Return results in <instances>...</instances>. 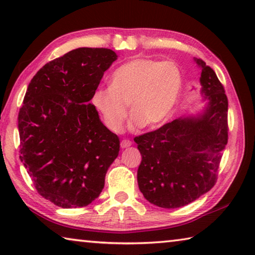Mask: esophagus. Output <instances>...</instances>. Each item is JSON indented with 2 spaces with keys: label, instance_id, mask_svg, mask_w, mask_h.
I'll list each match as a JSON object with an SVG mask.
<instances>
[{
  "label": "esophagus",
  "instance_id": "esophagus-1",
  "mask_svg": "<svg viewBox=\"0 0 255 255\" xmlns=\"http://www.w3.org/2000/svg\"><path fill=\"white\" fill-rule=\"evenodd\" d=\"M120 146H122V148H127L129 146H131V141L128 139H124L122 143H120Z\"/></svg>",
  "mask_w": 255,
  "mask_h": 255
}]
</instances>
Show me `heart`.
<instances>
[{"mask_svg": "<svg viewBox=\"0 0 255 255\" xmlns=\"http://www.w3.org/2000/svg\"><path fill=\"white\" fill-rule=\"evenodd\" d=\"M183 77L172 60L136 57L112 73L109 89H98L92 105L109 130L120 131L129 110L130 128H157L171 117L179 101Z\"/></svg>", "mask_w": 255, "mask_h": 255, "instance_id": "b5f03b06", "label": "heart"}]
</instances>
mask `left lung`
<instances>
[{"label": "left lung", "instance_id": "8db88e82", "mask_svg": "<svg viewBox=\"0 0 255 255\" xmlns=\"http://www.w3.org/2000/svg\"><path fill=\"white\" fill-rule=\"evenodd\" d=\"M200 68L201 109L135 137L141 155L137 182L145 199L161 208H180L214 187L227 144L228 101L213 68Z\"/></svg>", "mask_w": 255, "mask_h": 255}]
</instances>
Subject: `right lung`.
<instances>
[{"mask_svg":"<svg viewBox=\"0 0 255 255\" xmlns=\"http://www.w3.org/2000/svg\"><path fill=\"white\" fill-rule=\"evenodd\" d=\"M118 58L108 48H77L37 72L19 111L20 159L39 195L62 208L91 204L105 187L120 141L91 102Z\"/></svg>","mask_w":255,"mask_h":255,"instance_id":"add662e5","label":"right lung"}]
</instances>
